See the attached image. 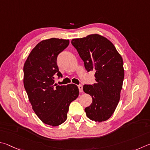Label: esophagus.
Returning <instances> with one entry per match:
<instances>
[{"instance_id":"34e87169","label":"esophagus","mask_w":150,"mask_h":150,"mask_svg":"<svg viewBox=\"0 0 150 150\" xmlns=\"http://www.w3.org/2000/svg\"><path fill=\"white\" fill-rule=\"evenodd\" d=\"M78 89H79V91L80 93H82L83 91V86L82 85H79L78 86Z\"/></svg>"}]
</instances>
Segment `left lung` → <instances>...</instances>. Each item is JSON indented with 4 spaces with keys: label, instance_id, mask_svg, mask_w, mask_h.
Listing matches in <instances>:
<instances>
[{
    "label": "left lung",
    "instance_id": "obj_1",
    "mask_svg": "<svg viewBox=\"0 0 150 150\" xmlns=\"http://www.w3.org/2000/svg\"><path fill=\"white\" fill-rule=\"evenodd\" d=\"M88 72H95L96 83L84 85L83 90L92 98L85 108L87 117L96 122L108 120L113 114L120 98L125 76L123 60L108 39L99 34L72 39Z\"/></svg>",
    "mask_w": 150,
    "mask_h": 150
}]
</instances>
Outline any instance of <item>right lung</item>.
I'll return each instance as SVG.
<instances>
[{
    "instance_id": "obj_1",
    "label": "right lung",
    "mask_w": 150,
    "mask_h": 150,
    "mask_svg": "<svg viewBox=\"0 0 150 150\" xmlns=\"http://www.w3.org/2000/svg\"><path fill=\"white\" fill-rule=\"evenodd\" d=\"M68 45V39L41 41L31 50L23 66V86L33 111L42 122L52 127L67 120L70 103L79 96L76 85L54 83V74L62 77L57 56Z\"/></svg>"
}]
</instances>
